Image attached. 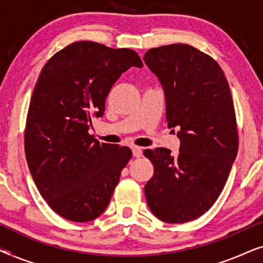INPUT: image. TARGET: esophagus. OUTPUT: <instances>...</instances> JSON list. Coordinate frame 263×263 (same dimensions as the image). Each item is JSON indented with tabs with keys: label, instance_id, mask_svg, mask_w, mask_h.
I'll list each match as a JSON object with an SVG mask.
<instances>
[{
	"label": "esophagus",
	"instance_id": "34e87169",
	"mask_svg": "<svg viewBox=\"0 0 263 263\" xmlns=\"http://www.w3.org/2000/svg\"><path fill=\"white\" fill-rule=\"evenodd\" d=\"M132 151H133V156L136 157V158H140V157L142 156V148H141V147L133 146L132 147Z\"/></svg>",
	"mask_w": 263,
	"mask_h": 263
}]
</instances>
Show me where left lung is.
<instances>
[{
    "label": "left lung",
    "instance_id": "left-lung-1",
    "mask_svg": "<svg viewBox=\"0 0 263 263\" xmlns=\"http://www.w3.org/2000/svg\"><path fill=\"white\" fill-rule=\"evenodd\" d=\"M143 61L159 79L168 128L177 127L179 153L145 149L154 174L145 185L149 210L170 224L199 218L213 206L238 151L229 82L211 56L188 44L149 49Z\"/></svg>",
    "mask_w": 263,
    "mask_h": 263
}]
</instances>
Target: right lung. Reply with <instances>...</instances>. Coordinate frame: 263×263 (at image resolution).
Here are the masks:
<instances>
[{
  "label": "right lung",
  "instance_id": "obj_1",
  "mask_svg": "<svg viewBox=\"0 0 263 263\" xmlns=\"http://www.w3.org/2000/svg\"><path fill=\"white\" fill-rule=\"evenodd\" d=\"M142 66L134 50L82 41L42 69L28 107L25 154L43 199L62 218L91 221L109 204L132 151L99 143L88 130L122 73Z\"/></svg>",
  "mask_w": 263,
  "mask_h": 263
}]
</instances>
